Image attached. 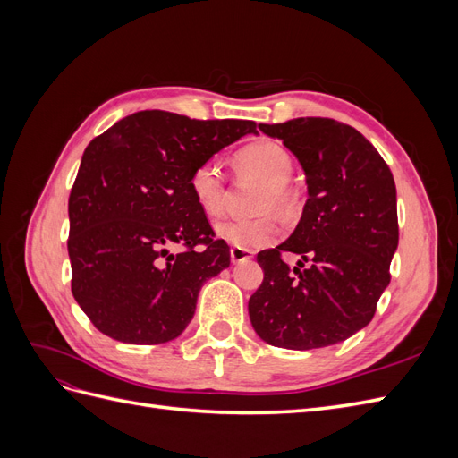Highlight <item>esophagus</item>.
Listing matches in <instances>:
<instances>
[{
	"label": "esophagus",
	"instance_id": "34e87169",
	"mask_svg": "<svg viewBox=\"0 0 458 458\" xmlns=\"http://www.w3.org/2000/svg\"><path fill=\"white\" fill-rule=\"evenodd\" d=\"M252 258H254L252 250H246V248H237V246L231 248V261L233 263H241V261L252 259Z\"/></svg>",
	"mask_w": 458,
	"mask_h": 458
}]
</instances>
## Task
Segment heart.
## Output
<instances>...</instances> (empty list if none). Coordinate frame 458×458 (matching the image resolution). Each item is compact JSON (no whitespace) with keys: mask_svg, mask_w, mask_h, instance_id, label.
I'll list each match as a JSON object with an SVG mask.
<instances>
[{"mask_svg":"<svg viewBox=\"0 0 458 458\" xmlns=\"http://www.w3.org/2000/svg\"><path fill=\"white\" fill-rule=\"evenodd\" d=\"M237 162L242 168L259 174L267 179V189L263 192V210L293 212L296 206V191L288 183L293 175V157L290 152L275 141H256L239 150ZM189 187L192 199L200 210L217 217L225 206V183L221 165L217 160L200 162L191 174ZM217 237L237 248H261L271 244L281 234V224L275 216L237 217L225 219L216 227Z\"/></svg>","mask_w":458,"mask_h":458,"instance_id":"1","label":"heart"}]
</instances>
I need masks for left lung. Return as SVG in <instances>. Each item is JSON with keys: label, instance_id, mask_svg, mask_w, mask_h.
I'll return each instance as SVG.
<instances>
[{"label": "left lung", "instance_id": "left-lung-1", "mask_svg": "<svg viewBox=\"0 0 458 458\" xmlns=\"http://www.w3.org/2000/svg\"><path fill=\"white\" fill-rule=\"evenodd\" d=\"M258 128L298 158L308 200L294 233L258 254L263 283L248 315L256 335L275 348H327L365 328L390 284L399 242L394 175L361 133L336 120ZM281 251L302 256L294 272Z\"/></svg>", "mask_w": 458, "mask_h": 458}]
</instances>
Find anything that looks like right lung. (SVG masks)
<instances>
[{
  "label": "right lung",
  "mask_w": 458,
  "mask_h": 458,
  "mask_svg": "<svg viewBox=\"0 0 458 458\" xmlns=\"http://www.w3.org/2000/svg\"><path fill=\"white\" fill-rule=\"evenodd\" d=\"M248 133L250 120L141 110L88 145L68 199V256L74 300L97 330L150 345L187 328L202 284L231 263L189 179ZM174 243L186 250L172 255Z\"/></svg>",
  "instance_id": "obj_1"
}]
</instances>
